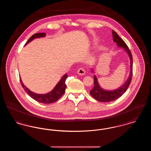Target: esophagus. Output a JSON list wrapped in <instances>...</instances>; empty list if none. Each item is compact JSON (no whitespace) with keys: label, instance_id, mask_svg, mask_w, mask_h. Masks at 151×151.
Segmentation results:
<instances>
[{"label":"esophagus","instance_id":"1","mask_svg":"<svg viewBox=\"0 0 151 151\" xmlns=\"http://www.w3.org/2000/svg\"><path fill=\"white\" fill-rule=\"evenodd\" d=\"M78 74H79L80 75H84L86 73V71L83 68H80L79 70L77 71Z\"/></svg>","mask_w":151,"mask_h":151}]
</instances>
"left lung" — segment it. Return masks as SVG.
Masks as SVG:
<instances>
[{
  "instance_id": "1",
  "label": "left lung",
  "mask_w": 151,
  "mask_h": 151,
  "mask_svg": "<svg viewBox=\"0 0 151 151\" xmlns=\"http://www.w3.org/2000/svg\"><path fill=\"white\" fill-rule=\"evenodd\" d=\"M113 38L114 42L116 43L117 46L118 47L123 48L129 57L130 60V71H129V76L127 80L125 81V83L122 85V86H119L117 89L114 90H106L103 89L100 86L97 76L94 75V87L91 91H90V93L91 96L95 99L96 100L102 102H107L113 101L121 97L123 94L126 92L127 89H128L129 84L131 81V79L132 76V57L131 53L130 52L125 42L120 38V37L118 35V34L114 31L112 30ZM91 72L94 73L93 68H92L91 70Z\"/></svg>"
}]
</instances>
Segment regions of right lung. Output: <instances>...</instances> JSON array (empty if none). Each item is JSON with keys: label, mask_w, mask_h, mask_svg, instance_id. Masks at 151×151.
Here are the masks:
<instances>
[{"label": "right lung", "mask_w": 151, "mask_h": 151, "mask_svg": "<svg viewBox=\"0 0 151 151\" xmlns=\"http://www.w3.org/2000/svg\"><path fill=\"white\" fill-rule=\"evenodd\" d=\"M45 36H46V34L43 33L35 34L29 38L27 42L25 43V46L36 38H42V37H45ZM67 78H68V76L67 73H65L62 77L61 79L59 81V82L54 88V89L52 91H51L50 92L46 94H38L35 93L31 91L23 84L21 78H20V81H21L22 86L24 89L25 91L28 94L29 96L32 97L33 99L42 104H51L57 101L58 99H59L62 96L63 94L65 93V89L66 88V85L65 84V81Z\"/></svg>", "instance_id": "right-lung-1"}]
</instances>
